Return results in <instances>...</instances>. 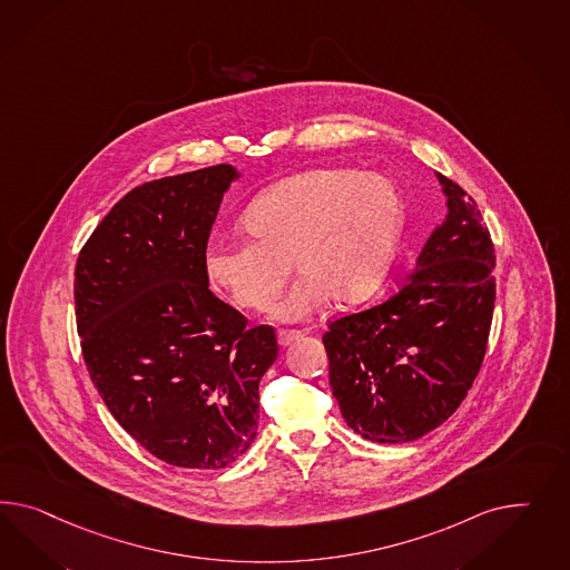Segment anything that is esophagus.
<instances>
[{
  "label": "esophagus",
  "mask_w": 570,
  "mask_h": 570,
  "mask_svg": "<svg viewBox=\"0 0 570 570\" xmlns=\"http://www.w3.org/2000/svg\"><path fill=\"white\" fill-rule=\"evenodd\" d=\"M303 336V332H291V330H279L277 332V344L279 346H291L293 342L301 338Z\"/></svg>",
  "instance_id": "esophagus-1"
}]
</instances>
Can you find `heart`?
<instances>
[{
	"label": "heart",
	"instance_id": "heart-1",
	"mask_svg": "<svg viewBox=\"0 0 570 570\" xmlns=\"http://www.w3.org/2000/svg\"><path fill=\"white\" fill-rule=\"evenodd\" d=\"M240 222L248 238L207 246V277L236 307L263 311L293 267L301 277L274 320L296 324L332 298L358 305L382 288L401 248L404 199L384 174L315 168L263 190Z\"/></svg>",
	"mask_w": 570,
	"mask_h": 570
}]
</instances>
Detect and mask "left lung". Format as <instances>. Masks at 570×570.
Returning <instances> with one entry per match:
<instances>
[{
    "mask_svg": "<svg viewBox=\"0 0 570 570\" xmlns=\"http://www.w3.org/2000/svg\"><path fill=\"white\" fill-rule=\"evenodd\" d=\"M435 176L446 217L413 272L384 303L336 320L324 336L340 413L377 444L413 442L442 425L475 382L490 336V232L475 200Z\"/></svg>",
    "mask_w": 570,
    "mask_h": 570,
    "instance_id": "8db88e82",
    "label": "left lung"
}]
</instances>
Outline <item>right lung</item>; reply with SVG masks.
<instances>
[{"mask_svg":"<svg viewBox=\"0 0 570 570\" xmlns=\"http://www.w3.org/2000/svg\"><path fill=\"white\" fill-rule=\"evenodd\" d=\"M222 164L145 183L118 200L78 255L77 327L109 413L159 461L224 469L257 435L274 327L209 291L205 250L224 193Z\"/></svg>","mask_w":570,"mask_h":570,"instance_id":"add662e5","label":"right lung"}]
</instances>
